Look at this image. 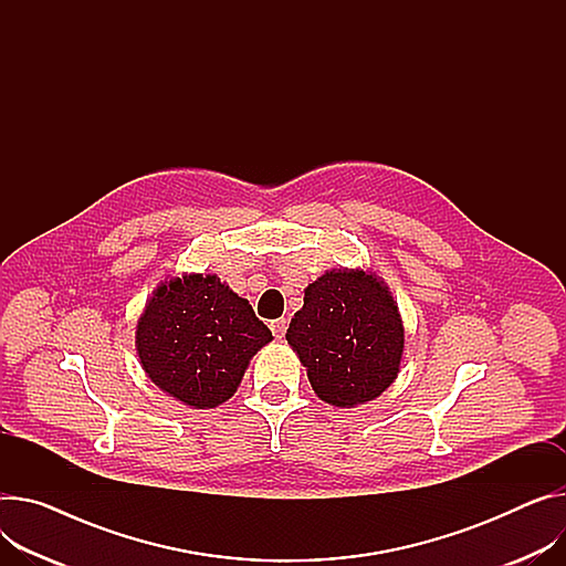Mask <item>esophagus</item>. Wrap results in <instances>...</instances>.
<instances>
[{
  "label": "esophagus",
  "instance_id": "34e87169",
  "mask_svg": "<svg viewBox=\"0 0 566 566\" xmlns=\"http://www.w3.org/2000/svg\"><path fill=\"white\" fill-rule=\"evenodd\" d=\"M270 328H272V333H274V337H283L285 335V331H287V322L285 319H274L272 324H270Z\"/></svg>",
  "mask_w": 566,
  "mask_h": 566
}]
</instances>
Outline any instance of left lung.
Returning <instances> with one entry per match:
<instances>
[{
	"instance_id": "8db88e82",
	"label": "left lung",
	"mask_w": 566,
	"mask_h": 566,
	"mask_svg": "<svg viewBox=\"0 0 566 566\" xmlns=\"http://www.w3.org/2000/svg\"><path fill=\"white\" fill-rule=\"evenodd\" d=\"M285 339L315 395L335 408L378 399L397 380L406 352L397 301L369 270H328L308 283Z\"/></svg>"
}]
</instances>
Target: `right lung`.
<instances>
[{
	"label": "right lung",
	"instance_id": "add662e5",
	"mask_svg": "<svg viewBox=\"0 0 566 566\" xmlns=\"http://www.w3.org/2000/svg\"><path fill=\"white\" fill-rule=\"evenodd\" d=\"M272 342L249 301L214 274L163 281L136 326V352L145 374L167 397L190 408L229 401L249 360Z\"/></svg>",
	"mask_w": 566,
	"mask_h": 566
}]
</instances>
